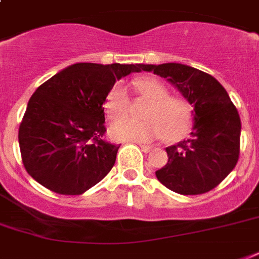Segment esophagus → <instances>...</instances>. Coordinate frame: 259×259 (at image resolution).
I'll return each instance as SVG.
<instances>
[{
	"label": "esophagus",
	"instance_id": "1",
	"mask_svg": "<svg viewBox=\"0 0 259 259\" xmlns=\"http://www.w3.org/2000/svg\"><path fill=\"white\" fill-rule=\"evenodd\" d=\"M138 145H140V148H141V150L144 152V153H148V152L152 150V146L149 145H142V144H138Z\"/></svg>",
	"mask_w": 259,
	"mask_h": 259
}]
</instances>
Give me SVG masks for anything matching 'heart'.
<instances>
[{
  "mask_svg": "<svg viewBox=\"0 0 259 259\" xmlns=\"http://www.w3.org/2000/svg\"><path fill=\"white\" fill-rule=\"evenodd\" d=\"M138 93L150 103L144 118L138 122L130 118L118 119L110 127L111 137L119 141L149 142L160 136L168 141H176L184 137L191 127V113L183 99L169 97V93L161 83L153 78H142L134 82ZM127 91L122 84H115L107 94L105 102L106 113L110 118H121L129 110Z\"/></svg>",
  "mask_w": 259,
  "mask_h": 259,
  "instance_id": "1",
  "label": "heart"
}]
</instances>
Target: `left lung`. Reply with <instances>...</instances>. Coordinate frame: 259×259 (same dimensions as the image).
Wrapping results in <instances>:
<instances>
[{"mask_svg":"<svg viewBox=\"0 0 259 259\" xmlns=\"http://www.w3.org/2000/svg\"><path fill=\"white\" fill-rule=\"evenodd\" d=\"M176 87L193 106L188 140L166 148L168 162L156 170L166 188L199 195L215 188L235 168L239 157L241 118L229 94L211 75L181 63L141 64Z\"/></svg>","mask_w":259,"mask_h":259,"instance_id":"8db88e82","label":"left lung"}]
</instances>
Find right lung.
<instances>
[{"instance_id":"right-lung-1","label":"right lung","mask_w":259,"mask_h":259,"mask_svg":"<svg viewBox=\"0 0 259 259\" xmlns=\"http://www.w3.org/2000/svg\"><path fill=\"white\" fill-rule=\"evenodd\" d=\"M141 64L76 63L30 97L18 130L26 172L62 195H82L111 170L119 145L103 141L106 97Z\"/></svg>"}]
</instances>
